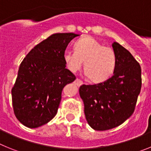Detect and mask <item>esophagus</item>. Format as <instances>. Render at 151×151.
<instances>
[{
    "label": "esophagus",
    "mask_w": 151,
    "mask_h": 151,
    "mask_svg": "<svg viewBox=\"0 0 151 151\" xmlns=\"http://www.w3.org/2000/svg\"><path fill=\"white\" fill-rule=\"evenodd\" d=\"M75 84L77 85V86H80V85H82L83 84V82H82V80H80L79 78H76V79L75 80Z\"/></svg>",
    "instance_id": "obj_1"
}]
</instances>
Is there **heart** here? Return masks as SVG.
I'll return each instance as SVG.
<instances>
[{
    "label": "heart",
    "mask_w": 151,
    "mask_h": 151,
    "mask_svg": "<svg viewBox=\"0 0 151 151\" xmlns=\"http://www.w3.org/2000/svg\"><path fill=\"white\" fill-rule=\"evenodd\" d=\"M74 49L63 52L64 62L72 73L80 70L85 62V73L91 82H104L113 74L116 57L112 48L88 36L76 41Z\"/></svg>",
    "instance_id": "1"
}]
</instances>
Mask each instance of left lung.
<instances>
[{"label":"left lung","instance_id":"1","mask_svg":"<svg viewBox=\"0 0 151 151\" xmlns=\"http://www.w3.org/2000/svg\"><path fill=\"white\" fill-rule=\"evenodd\" d=\"M116 65L110 78L95 85H82L79 94L85 118L92 129L105 131L123 123L134 113L141 88V69L130 52L113 44Z\"/></svg>","mask_w":151,"mask_h":151}]
</instances>
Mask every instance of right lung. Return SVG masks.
Returning a JSON list of instances; mask_svg holds the SVG:
<instances>
[{
    "instance_id": "1",
    "label": "right lung",
    "mask_w": 151,
    "mask_h": 151,
    "mask_svg": "<svg viewBox=\"0 0 151 151\" xmlns=\"http://www.w3.org/2000/svg\"><path fill=\"white\" fill-rule=\"evenodd\" d=\"M79 35L56 33L29 51L21 63L12 88L16 117L26 127L35 129L56 116L64 86L76 76L66 69L63 52Z\"/></svg>"
}]
</instances>
